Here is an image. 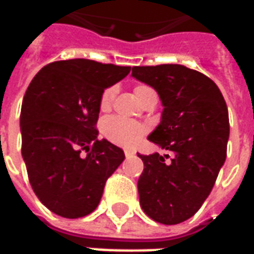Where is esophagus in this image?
I'll list each match as a JSON object with an SVG mask.
<instances>
[{
	"label": "esophagus",
	"mask_w": 254,
	"mask_h": 254,
	"mask_svg": "<svg viewBox=\"0 0 254 254\" xmlns=\"http://www.w3.org/2000/svg\"><path fill=\"white\" fill-rule=\"evenodd\" d=\"M136 155V151H133V149H125V156L127 158H133Z\"/></svg>",
	"instance_id": "obj_1"
}]
</instances>
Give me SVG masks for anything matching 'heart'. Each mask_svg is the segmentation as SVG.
Listing matches in <instances>:
<instances>
[{"instance_id": "1", "label": "heart", "mask_w": 254, "mask_h": 254, "mask_svg": "<svg viewBox=\"0 0 254 254\" xmlns=\"http://www.w3.org/2000/svg\"><path fill=\"white\" fill-rule=\"evenodd\" d=\"M155 92L154 89L148 85H137L134 88V94L137 95L138 100H141L145 95ZM116 95V87L111 85L102 92L99 99L100 110H109L111 107V103L114 100ZM147 127L140 124V122L130 121L122 117H109L106 118L102 124V132L105 134L107 140H110L111 143L122 147H133L145 136L147 133Z\"/></svg>"}]
</instances>
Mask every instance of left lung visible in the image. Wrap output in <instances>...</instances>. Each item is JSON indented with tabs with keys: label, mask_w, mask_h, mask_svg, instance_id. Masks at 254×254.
<instances>
[{
	"label": "left lung",
	"mask_w": 254,
	"mask_h": 254,
	"mask_svg": "<svg viewBox=\"0 0 254 254\" xmlns=\"http://www.w3.org/2000/svg\"><path fill=\"white\" fill-rule=\"evenodd\" d=\"M132 76L159 94L165 109L148 140L169 152L138 155L140 205L158 223H182L209 196L226 160L227 106L211 78L184 65L133 66Z\"/></svg>",
	"instance_id": "left-lung-1"
}]
</instances>
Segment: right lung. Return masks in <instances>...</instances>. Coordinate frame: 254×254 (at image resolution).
Listing matches in <instances>:
<instances>
[{
  "label": "right lung",
  "instance_id": "right-lung-1",
  "mask_svg": "<svg viewBox=\"0 0 254 254\" xmlns=\"http://www.w3.org/2000/svg\"><path fill=\"white\" fill-rule=\"evenodd\" d=\"M129 72L130 66L76 58L43 66L28 85L21 155L32 190L52 212L69 219L92 212L125 159L121 148L98 140L96 122L102 92Z\"/></svg>",
  "mask_w": 254,
  "mask_h": 254
}]
</instances>
